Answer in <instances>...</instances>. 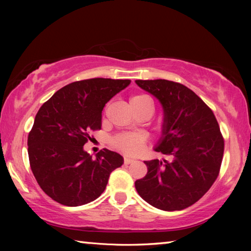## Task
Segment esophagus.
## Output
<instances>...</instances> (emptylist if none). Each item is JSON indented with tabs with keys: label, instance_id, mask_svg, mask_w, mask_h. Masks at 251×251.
<instances>
[{
	"label": "esophagus",
	"instance_id": "34e87169",
	"mask_svg": "<svg viewBox=\"0 0 251 251\" xmlns=\"http://www.w3.org/2000/svg\"><path fill=\"white\" fill-rule=\"evenodd\" d=\"M132 162H134V159H130V158H128V157H124V164H125V165H129V164H131Z\"/></svg>",
	"mask_w": 251,
	"mask_h": 251
}]
</instances>
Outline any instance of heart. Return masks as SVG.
I'll return each mask as SVG.
<instances>
[{
    "instance_id": "b5f03b06",
    "label": "heart",
    "mask_w": 251,
    "mask_h": 251,
    "mask_svg": "<svg viewBox=\"0 0 251 251\" xmlns=\"http://www.w3.org/2000/svg\"><path fill=\"white\" fill-rule=\"evenodd\" d=\"M130 105L132 109L140 108L145 105H152L151 99L146 95L138 94L130 98ZM146 136L143 134H120L113 138L112 145L126 155L135 156L139 154L146 143Z\"/></svg>"
}]
</instances>
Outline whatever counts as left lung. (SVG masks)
I'll return each instance as SVG.
<instances>
[{"label":"left lung","mask_w":251,"mask_h":251,"mask_svg":"<svg viewBox=\"0 0 251 251\" xmlns=\"http://www.w3.org/2000/svg\"><path fill=\"white\" fill-rule=\"evenodd\" d=\"M136 83L163 105V136L155 151L172 157L146 161L148 173L136 181V190L158 209L182 210L201 200L219 176L225 152L219 124L209 106L182 84L167 79Z\"/></svg>","instance_id":"left-lung-1"}]
</instances>
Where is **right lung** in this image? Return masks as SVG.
<instances>
[{
	"label": "right lung",
	"mask_w": 251,
	"mask_h": 251,
	"mask_svg": "<svg viewBox=\"0 0 251 251\" xmlns=\"http://www.w3.org/2000/svg\"><path fill=\"white\" fill-rule=\"evenodd\" d=\"M130 79L96 77L58 90L35 115L28 136L32 173L45 193L61 205L75 207L102 194L110 174L123 157L108 149L93 158L83 147L90 131L101 128V112Z\"/></svg>",
	"instance_id": "add662e5"
}]
</instances>
